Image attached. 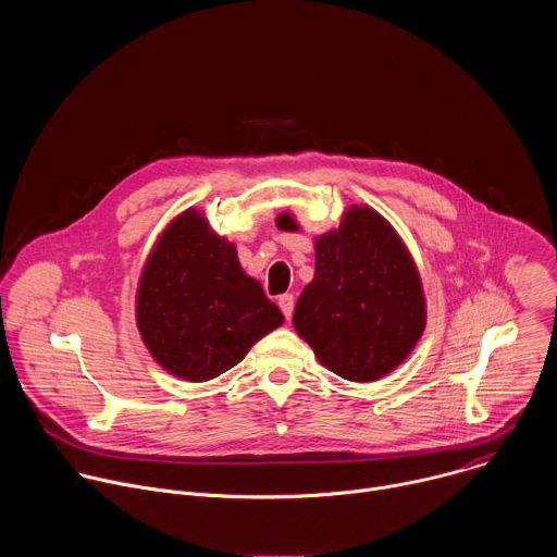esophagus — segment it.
<instances>
[{"label":"esophagus","mask_w":557,"mask_h":557,"mask_svg":"<svg viewBox=\"0 0 557 557\" xmlns=\"http://www.w3.org/2000/svg\"><path fill=\"white\" fill-rule=\"evenodd\" d=\"M277 306H280V310L284 312L286 320H290V314H293V306H295V297H293L290 293H284V295H280V299H277Z\"/></svg>","instance_id":"esophagus-1"}]
</instances>
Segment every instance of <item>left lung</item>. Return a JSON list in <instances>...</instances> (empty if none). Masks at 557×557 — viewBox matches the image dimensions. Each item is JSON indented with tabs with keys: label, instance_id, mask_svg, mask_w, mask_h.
<instances>
[{
	"label": "left lung",
	"instance_id": "8db88e82",
	"mask_svg": "<svg viewBox=\"0 0 557 557\" xmlns=\"http://www.w3.org/2000/svg\"><path fill=\"white\" fill-rule=\"evenodd\" d=\"M280 218L290 222L295 215ZM312 245L314 277L295 304L293 329L317 361L342 379H383L410 357L428 322L423 282L408 245L368 205L346 207L339 226L317 235Z\"/></svg>",
	"mask_w": 557,
	"mask_h": 557
}]
</instances>
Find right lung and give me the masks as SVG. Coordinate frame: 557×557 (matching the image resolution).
<instances>
[{
  "label": "right lung",
  "mask_w": 557,
  "mask_h": 557,
  "mask_svg": "<svg viewBox=\"0 0 557 557\" xmlns=\"http://www.w3.org/2000/svg\"><path fill=\"white\" fill-rule=\"evenodd\" d=\"M134 314L151 359L189 383L220 376L284 324L260 282L240 267L235 245L194 207L156 237Z\"/></svg>",
  "instance_id": "add662e5"
}]
</instances>
